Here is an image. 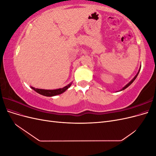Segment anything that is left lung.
Here are the masks:
<instances>
[{"label": "left lung", "mask_w": 156, "mask_h": 156, "mask_svg": "<svg viewBox=\"0 0 156 156\" xmlns=\"http://www.w3.org/2000/svg\"><path fill=\"white\" fill-rule=\"evenodd\" d=\"M139 72H140V69H139V72L137 73V74H136V75H135V77H134V78L133 79H132V80H131V81H130V82H129V83L128 84H126V86H125V87H124L123 88H122V90H124V89H126V88H127V87H129V86L130 85V84H131L132 83H133V81H135V79L136 78V77H137V75H138V74H139Z\"/></svg>", "instance_id": "left-lung-1"}]
</instances>
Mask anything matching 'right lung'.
<instances>
[{"instance_id": "right-lung-1", "label": "right lung", "mask_w": 156, "mask_h": 156, "mask_svg": "<svg viewBox=\"0 0 156 156\" xmlns=\"http://www.w3.org/2000/svg\"><path fill=\"white\" fill-rule=\"evenodd\" d=\"M71 84H69L67 86L63 87L62 88H59V89H56V90H44V89L35 88L33 87H32V88L34 89L36 92L41 94V95H43L45 96H54L64 92L71 86Z\"/></svg>"}]
</instances>
